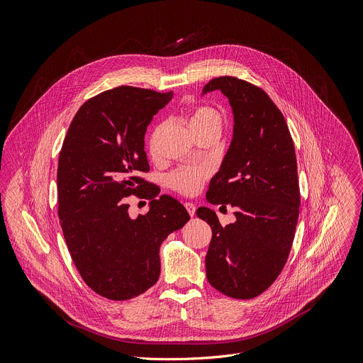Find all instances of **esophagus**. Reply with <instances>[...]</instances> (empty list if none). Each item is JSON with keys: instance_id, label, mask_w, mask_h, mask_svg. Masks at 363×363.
I'll return each mask as SVG.
<instances>
[{"instance_id": "34e87169", "label": "esophagus", "mask_w": 363, "mask_h": 363, "mask_svg": "<svg viewBox=\"0 0 363 363\" xmlns=\"http://www.w3.org/2000/svg\"><path fill=\"white\" fill-rule=\"evenodd\" d=\"M184 207H186V210H187V213H189L190 216H194V214H196V206H194L193 203L187 201V203H184Z\"/></svg>"}]
</instances>
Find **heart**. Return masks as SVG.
I'll return each mask as SVG.
<instances>
[{
	"label": "heart",
	"instance_id": "b5f03b06",
	"mask_svg": "<svg viewBox=\"0 0 363 363\" xmlns=\"http://www.w3.org/2000/svg\"><path fill=\"white\" fill-rule=\"evenodd\" d=\"M186 121L194 135H199L207 131L222 134L223 123H225L222 113L207 104H200L190 108L186 116ZM150 153L156 155L155 135L152 137V141H150ZM208 176H210V170L206 166L191 164V166H183L173 170L169 174L167 182L173 190L184 196H194L201 190Z\"/></svg>",
	"mask_w": 363,
	"mask_h": 363
}]
</instances>
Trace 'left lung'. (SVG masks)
<instances>
[{"instance_id":"left-lung-1","label":"left lung","mask_w":363,"mask_h":363,"mask_svg":"<svg viewBox=\"0 0 363 363\" xmlns=\"http://www.w3.org/2000/svg\"><path fill=\"white\" fill-rule=\"evenodd\" d=\"M213 90L229 99L235 127L206 196L211 204L235 207L236 222L222 226L211 208H197L211 228L206 276L229 298L253 299L277 279L295 239L301 206L295 144L281 111L260 87L223 76L203 93Z\"/></svg>"}]
</instances>
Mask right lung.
Returning <instances> with one entry per match:
<instances>
[{"instance_id": "add662e5", "label": "right lung", "mask_w": 363, "mask_h": 363, "mask_svg": "<svg viewBox=\"0 0 363 363\" xmlns=\"http://www.w3.org/2000/svg\"><path fill=\"white\" fill-rule=\"evenodd\" d=\"M173 97L130 86L87 100L72 118L58 159L62 235L80 276L97 295L128 301L160 276V246L190 219L184 206L141 177L150 172L144 134ZM151 200L137 220L126 197Z\"/></svg>"}]
</instances>
